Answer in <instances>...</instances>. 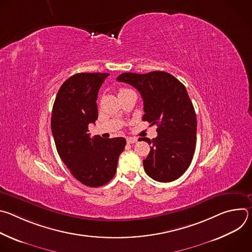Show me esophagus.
Instances as JSON below:
<instances>
[{
    "instance_id": "1",
    "label": "esophagus",
    "mask_w": 252,
    "mask_h": 252,
    "mask_svg": "<svg viewBox=\"0 0 252 252\" xmlns=\"http://www.w3.org/2000/svg\"><path fill=\"white\" fill-rule=\"evenodd\" d=\"M126 141H127V143H129V145H130V143H135L137 141V139L135 137H127Z\"/></svg>"
}]
</instances>
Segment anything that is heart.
<instances>
[{"label": "heart", "instance_id": "obj_1", "mask_svg": "<svg viewBox=\"0 0 252 252\" xmlns=\"http://www.w3.org/2000/svg\"><path fill=\"white\" fill-rule=\"evenodd\" d=\"M125 91H126V89H122V90L120 91V93H122V92H125Z\"/></svg>", "mask_w": 252, "mask_h": 252}]
</instances>
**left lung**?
I'll list each match as a JSON object with an SVG mask.
<instances>
[{"instance_id": "8db88e82", "label": "left lung", "mask_w": 252, "mask_h": 252, "mask_svg": "<svg viewBox=\"0 0 252 252\" xmlns=\"http://www.w3.org/2000/svg\"><path fill=\"white\" fill-rule=\"evenodd\" d=\"M135 88L143 100L142 121L157 125L158 136L143 159L147 174L159 183L173 182L189 168L196 143V116L186 87L165 71L124 73L117 79Z\"/></svg>"}]
</instances>
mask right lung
<instances>
[{
  "label": "right lung",
  "instance_id": "obj_1",
  "mask_svg": "<svg viewBox=\"0 0 252 252\" xmlns=\"http://www.w3.org/2000/svg\"><path fill=\"white\" fill-rule=\"evenodd\" d=\"M110 74L81 73L68 78L56 96L51 126L58 154L83 185L98 188L115 176L124 137L92 138L89 125L97 120V93Z\"/></svg>",
  "mask_w": 252,
  "mask_h": 252
}]
</instances>
